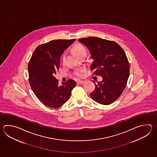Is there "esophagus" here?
Listing matches in <instances>:
<instances>
[{
    "mask_svg": "<svg viewBox=\"0 0 157 157\" xmlns=\"http://www.w3.org/2000/svg\"><path fill=\"white\" fill-rule=\"evenodd\" d=\"M84 83V82L82 81V80H79V81L77 82V83L80 84H83Z\"/></svg>",
    "mask_w": 157,
    "mask_h": 157,
    "instance_id": "1",
    "label": "esophagus"
}]
</instances>
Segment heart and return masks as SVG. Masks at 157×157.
<instances>
[{"label": "heart", "instance_id": "obj_1", "mask_svg": "<svg viewBox=\"0 0 157 157\" xmlns=\"http://www.w3.org/2000/svg\"><path fill=\"white\" fill-rule=\"evenodd\" d=\"M73 51L79 58H80L83 55H86V49L83 45L80 44H77L74 45L73 48ZM65 58H66V54L64 53L61 56V61H62L63 64H64L65 63ZM84 71V69H78V70L74 71V74L75 77L81 78L83 76Z\"/></svg>", "mask_w": 157, "mask_h": 157}]
</instances>
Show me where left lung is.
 Segmentation results:
<instances>
[{
	"label": "left lung",
	"instance_id": "obj_1",
	"mask_svg": "<svg viewBox=\"0 0 157 157\" xmlns=\"http://www.w3.org/2000/svg\"><path fill=\"white\" fill-rule=\"evenodd\" d=\"M78 41L90 50L94 60L90 68L93 75L103 78L102 82L95 84L91 98L103 105L111 104L121 96L128 80L130 65L125 51L116 42L99 37H90Z\"/></svg>",
	"mask_w": 157,
	"mask_h": 157
}]
</instances>
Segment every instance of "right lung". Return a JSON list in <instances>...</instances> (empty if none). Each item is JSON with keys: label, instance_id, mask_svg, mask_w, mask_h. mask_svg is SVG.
<instances>
[{"label": "right lung", "instance_id": "right-lung-1", "mask_svg": "<svg viewBox=\"0 0 157 157\" xmlns=\"http://www.w3.org/2000/svg\"><path fill=\"white\" fill-rule=\"evenodd\" d=\"M75 40H56L39 45L29 61L30 86L37 98L47 107L57 109L63 105L76 86V82L71 79L59 86L54 77L59 69L61 55Z\"/></svg>", "mask_w": 157, "mask_h": 157}]
</instances>
